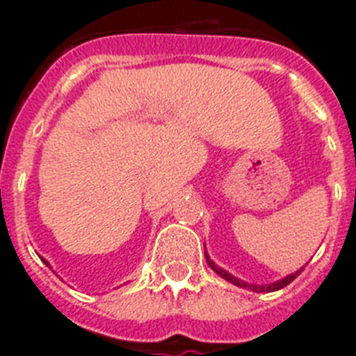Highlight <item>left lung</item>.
Listing matches in <instances>:
<instances>
[{
	"mask_svg": "<svg viewBox=\"0 0 356 356\" xmlns=\"http://www.w3.org/2000/svg\"><path fill=\"white\" fill-rule=\"evenodd\" d=\"M205 259H207V262H209V266H211L212 270L216 271V273H218V275H220V277H223L225 281L233 282V284H236V286L249 288V290H253V292H275V290H281V288L288 286V284H290V282H292L293 279H296V277H298L299 273H301V271H303V268H301V270H298V271H296V273H292V275L284 277V279H281V281L273 282V284H266V286H257V284H248V282L240 281V279H236V277H233V275H231V273H227V271H225V270H222V268H218V266L214 264V262H212L211 259H209V254H207V253H205Z\"/></svg>",
	"mask_w": 356,
	"mask_h": 356,
	"instance_id": "1",
	"label": "left lung"
}]
</instances>
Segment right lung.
Returning <instances> with one entry per match:
<instances>
[{"mask_svg":"<svg viewBox=\"0 0 356 356\" xmlns=\"http://www.w3.org/2000/svg\"><path fill=\"white\" fill-rule=\"evenodd\" d=\"M44 262H46V260H44ZM46 264H47V262H46Z\"/></svg>","mask_w":356,"mask_h":356,"instance_id":"1","label":"right lung"}]
</instances>
